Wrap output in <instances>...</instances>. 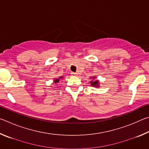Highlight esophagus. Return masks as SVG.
Returning a JSON list of instances; mask_svg holds the SVG:
<instances>
[{
    "label": "esophagus",
    "instance_id": "34e87169",
    "mask_svg": "<svg viewBox=\"0 0 149 149\" xmlns=\"http://www.w3.org/2000/svg\"><path fill=\"white\" fill-rule=\"evenodd\" d=\"M72 75H77V73H75V72H72L71 73Z\"/></svg>",
    "mask_w": 149,
    "mask_h": 149
}]
</instances>
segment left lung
I'll list each match as a JSON object with an SVG mask.
<instances>
[{
	"label": "left lung",
	"mask_w": 149,
	"mask_h": 149,
	"mask_svg": "<svg viewBox=\"0 0 149 149\" xmlns=\"http://www.w3.org/2000/svg\"><path fill=\"white\" fill-rule=\"evenodd\" d=\"M95 78V77H93V79H94ZM91 85H92V86H95V87H99V81H91Z\"/></svg>",
	"instance_id": "1"
}]
</instances>
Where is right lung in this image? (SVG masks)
Here are the masks:
<instances>
[{"label": "right lung", "instance_id": "add662e5", "mask_svg": "<svg viewBox=\"0 0 149 149\" xmlns=\"http://www.w3.org/2000/svg\"><path fill=\"white\" fill-rule=\"evenodd\" d=\"M62 77H60V78H62ZM58 81H59V79H56V80L54 81V83H55V84H56V83H58Z\"/></svg>", "mask_w": 149, "mask_h": 149}]
</instances>
